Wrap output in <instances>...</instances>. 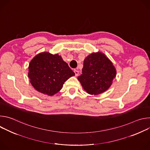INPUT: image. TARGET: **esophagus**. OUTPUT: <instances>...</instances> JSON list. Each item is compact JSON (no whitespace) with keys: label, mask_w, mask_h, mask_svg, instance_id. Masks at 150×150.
Returning a JSON list of instances; mask_svg holds the SVG:
<instances>
[{"label":"esophagus","mask_w":150,"mask_h":150,"mask_svg":"<svg viewBox=\"0 0 150 150\" xmlns=\"http://www.w3.org/2000/svg\"><path fill=\"white\" fill-rule=\"evenodd\" d=\"M74 72H75V76H78V75H79V71H78L75 69V70H74Z\"/></svg>","instance_id":"esophagus-1"}]
</instances>
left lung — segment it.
Returning <instances> with one entry per match:
<instances>
[{
	"instance_id": "obj_1",
	"label": "left lung",
	"mask_w": 150,
	"mask_h": 150,
	"mask_svg": "<svg viewBox=\"0 0 150 150\" xmlns=\"http://www.w3.org/2000/svg\"><path fill=\"white\" fill-rule=\"evenodd\" d=\"M82 71L78 79L83 90L91 95H98L108 90L116 74L113 63L99 52L85 57Z\"/></svg>"
}]
</instances>
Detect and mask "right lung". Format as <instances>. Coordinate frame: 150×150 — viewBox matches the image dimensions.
<instances>
[{"label":"right lung","mask_w":150,"mask_h":150,"mask_svg":"<svg viewBox=\"0 0 150 150\" xmlns=\"http://www.w3.org/2000/svg\"><path fill=\"white\" fill-rule=\"evenodd\" d=\"M28 78L34 88L44 94L52 96L58 93L63 85L75 73L57 54L42 52L30 62Z\"/></svg>","instance_id":"1"}]
</instances>
